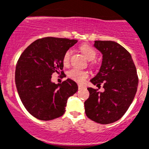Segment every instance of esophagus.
<instances>
[{
  "mask_svg": "<svg viewBox=\"0 0 149 149\" xmlns=\"http://www.w3.org/2000/svg\"><path fill=\"white\" fill-rule=\"evenodd\" d=\"M78 88H79V90H81L84 88V86H83L81 84H78Z\"/></svg>",
  "mask_w": 149,
  "mask_h": 149,
  "instance_id": "34e87169",
  "label": "esophagus"
}]
</instances>
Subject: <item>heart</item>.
<instances>
[{
    "instance_id": "obj_1",
    "label": "heart",
    "mask_w": 149,
    "mask_h": 149,
    "mask_svg": "<svg viewBox=\"0 0 149 149\" xmlns=\"http://www.w3.org/2000/svg\"><path fill=\"white\" fill-rule=\"evenodd\" d=\"M80 49L82 52L83 54L87 58L89 61L95 59L96 57V52L94 49L91 46L88 45H82L80 47ZM70 56H71V50L68 49L65 53L62 58V63L65 66L68 67L70 65ZM91 66H93V64L91 63ZM68 76L70 79H71L73 81H76L79 83H83L84 80L86 79L88 77V71L85 70H81L77 69V68H73L70 70H69L68 73Z\"/></svg>"
}]
</instances>
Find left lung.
Here are the masks:
<instances>
[{
    "mask_svg": "<svg viewBox=\"0 0 149 149\" xmlns=\"http://www.w3.org/2000/svg\"><path fill=\"white\" fill-rule=\"evenodd\" d=\"M94 47L102 54L100 72L91 80L103 84L104 91L88 88L89 98L84 102L87 116L100 124L117 121L132 103L138 86V76L131 56L118 43L95 41Z\"/></svg>",
    "mask_w": 149,
    "mask_h": 149,
    "instance_id": "left-lung-1",
    "label": "left lung"
}]
</instances>
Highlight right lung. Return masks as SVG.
<instances>
[{"label": "right lung", "mask_w": 149, "mask_h": 149, "mask_svg": "<svg viewBox=\"0 0 149 149\" xmlns=\"http://www.w3.org/2000/svg\"><path fill=\"white\" fill-rule=\"evenodd\" d=\"M77 40L46 37L33 42L21 53L16 65V88L24 106L40 120H52L65 112L67 101L78 91L68 79L61 84L51 81L53 73L65 76L63 56Z\"/></svg>", "instance_id": "add662e5"}]
</instances>
